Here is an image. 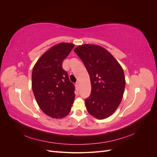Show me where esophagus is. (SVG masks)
Instances as JSON below:
<instances>
[{"label": "esophagus", "instance_id": "1", "mask_svg": "<svg viewBox=\"0 0 157 157\" xmlns=\"http://www.w3.org/2000/svg\"><path fill=\"white\" fill-rule=\"evenodd\" d=\"M75 86H76V88H77V90H79V88H80V84H79L78 82H77V83L75 84Z\"/></svg>", "mask_w": 157, "mask_h": 157}]
</instances>
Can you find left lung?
Returning a JSON list of instances; mask_svg holds the SVG:
<instances>
[{
	"label": "left lung",
	"mask_w": 157,
	"mask_h": 157,
	"mask_svg": "<svg viewBox=\"0 0 157 157\" xmlns=\"http://www.w3.org/2000/svg\"><path fill=\"white\" fill-rule=\"evenodd\" d=\"M74 52L84 63L91 82V94L85 99L87 111L98 119L109 117L120 105L124 94V71L112 54L100 46L82 44Z\"/></svg>",
	"instance_id": "obj_1"
}]
</instances>
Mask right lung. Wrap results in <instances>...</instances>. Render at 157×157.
<instances>
[{
    "instance_id": "add662e5",
    "label": "right lung",
    "mask_w": 157,
    "mask_h": 157,
    "mask_svg": "<svg viewBox=\"0 0 157 157\" xmlns=\"http://www.w3.org/2000/svg\"><path fill=\"white\" fill-rule=\"evenodd\" d=\"M75 44L59 43L38 59L32 72V89L36 101L46 115L61 118L69 113L74 101L75 86L62 68Z\"/></svg>"
}]
</instances>
